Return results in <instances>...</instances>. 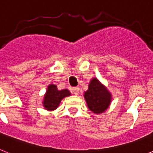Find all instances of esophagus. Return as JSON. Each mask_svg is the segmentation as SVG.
I'll use <instances>...</instances> for the list:
<instances>
[{"instance_id": "34e87169", "label": "esophagus", "mask_w": 153, "mask_h": 153, "mask_svg": "<svg viewBox=\"0 0 153 153\" xmlns=\"http://www.w3.org/2000/svg\"><path fill=\"white\" fill-rule=\"evenodd\" d=\"M72 92L74 94H75V95H78L79 92V87H74V88L72 89Z\"/></svg>"}]
</instances>
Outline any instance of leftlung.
Masks as SVG:
<instances>
[{"instance_id":"1","label":"left lung","mask_w":153,"mask_h":153,"mask_svg":"<svg viewBox=\"0 0 153 153\" xmlns=\"http://www.w3.org/2000/svg\"><path fill=\"white\" fill-rule=\"evenodd\" d=\"M84 98L89 109L93 113L100 114L109 107L112 95L97 78H93L89 83L88 90L84 93Z\"/></svg>"}]
</instances>
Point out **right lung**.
<instances>
[{
    "label": "right lung",
    "instance_id": "add662e5",
    "mask_svg": "<svg viewBox=\"0 0 153 153\" xmlns=\"http://www.w3.org/2000/svg\"><path fill=\"white\" fill-rule=\"evenodd\" d=\"M69 96H70V93L67 89L59 90L56 85L50 84L44 95L43 106L47 110H54L59 106L62 100Z\"/></svg>",
    "mask_w": 153,
    "mask_h": 153
}]
</instances>
